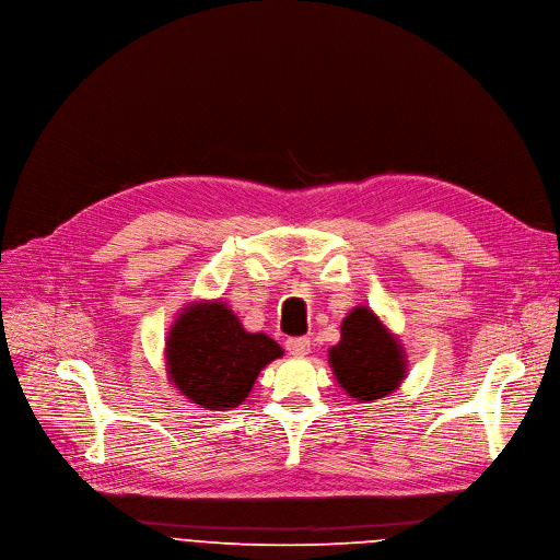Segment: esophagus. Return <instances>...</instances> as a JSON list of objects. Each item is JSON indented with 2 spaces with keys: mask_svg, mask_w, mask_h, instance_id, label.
<instances>
[{
  "mask_svg": "<svg viewBox=\"0 0 560 560\" xmlns=\"http://www.w3.org/2000/svg\"><path fill=\"white\" fill-rule=\"evenodd\" d=\"M285 348H288L290 354H294V358H306V354L311 352V339H308V337L288 339V341H285Z\"/></svg>",
  "mask_w": 560,
  "mask_h": 560,
  "instance_id": "1",
  "label": "esophagus"
}]
</instances>
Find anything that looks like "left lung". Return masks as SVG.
<instances>
[{
  "label": "left lung",
  "mask_w": 560,
  "mask_h": 560,
  "mask_svg": "<svg viewBox=\"0 0 560 560\" xmlns=\"http://www.w3.org/2000/svg\"><path fill=\"white\" fill-rule=\"evenodd\" d=\"M328 364L348 397L371 404L401 386L409 354L373 308L354 306L341 322L339 341L328 350Z\"/></svg>",
  "instance_id": "8db88e82"
}]
</instances>
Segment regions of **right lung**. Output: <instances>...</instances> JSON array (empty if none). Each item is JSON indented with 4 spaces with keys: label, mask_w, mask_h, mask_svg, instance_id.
Instances as JSON below:
<instances>
[{
    "label": "right lung",
    "mask_w": 560,
    "mask_h": 560,
    "mask_svg": "<svg viewBox=\"0 0 560 560\" xmlns=\"http://www.w3.org/2000/svg\"><path fill=\"white\" fill-rule=\"evenodd\" d=\"M163 354L180 395L206 411H232L283 348L266 332L245 330L225 301L198 299L176 313Z\"/></svg>",
    "instance_id": "obj_1"
}]
</instances>
